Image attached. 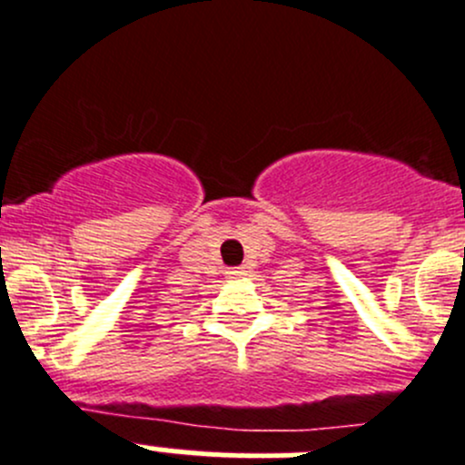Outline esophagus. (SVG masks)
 Listing matches in <instances>:
<instances>
[{"mask_svg":"<svg viewBox=\"0 0 465 465\" xmlns=\"http://www.w3.org/2000/svg\"><path fill=\"white\" fill-rule=\"evenodd\" d=\"M227 274H229V279H242V276L247 274V270H245V267H232Z\"/></svg>","mask_w":465,"mask_h":465,"instance_id":"34e87169","label":"esophagus"}]
</instances>
